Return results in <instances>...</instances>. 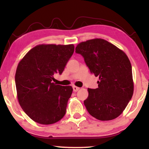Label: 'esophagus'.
Returning <instances> with one entry per match:
<instances>
[{"label": "esophagus", "mask_w": 149, "mask_h": 149, "mask_svg": "<svg viewBox=\"0 0 149 149\" xmlns=\"http://www.w3.org/2000/svg\"><path fill=\"white\" fill-rule=\"evenodd\" d=\"M80 88L78 87H76V86H73V90H74V92H76L78 90H79Z\"/></svg>", "instance_id": "obj_1"}]
</instances>
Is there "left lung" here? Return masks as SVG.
I'll return each instance as SVG.
<instances>
[{
    "label": "left lung",
    "mask_w": 149,
    "mask_h": 149,
    "mask_svg": "<svg viewBox=\"0 0 149 149\" xmlns=\"http://www.w3.org/2000/svg\"><path fill=\"white\" fill-rule=\"evenodd\" d=\"M91 74L99 77L98 88L88 89L84 100L88 112L101 121L114 120L125 110L133 94L132 64L126 54L102 39L81 42L75 47Z\"/></svg>",
    "instance_id": "1"
}]
</instances>
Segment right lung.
Masks as SVG:
<instances>
[{"label":"right lung","mask_w":149,"mask_h":149,"mask_svg":"<svg viewBox=\"0 0 149 149\" xmlns=\"http://www.w3.org/2000/svg\"><path fill=\"white\" fill-rule=\"evenodd\" d=\"M74 51V45L42 44L33 48L17 65L15 82L19 104L34 122L52 124L64 116L73 88L52 82Z\"/></svg>","instance_id":"right-lung-1"}]
</instances>
